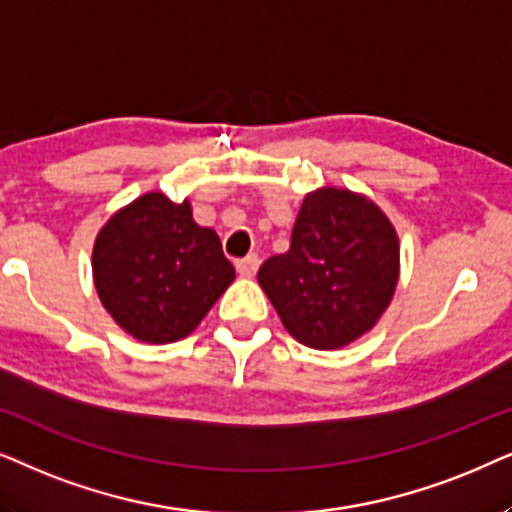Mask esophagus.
<instances>
[{
	"instance_id": "34e87169",
	"label": "esophagus",
	"mask_w": 512,
	"mask_h": 512,
	"mask_svg": "<svg viewBox=\"0 0 512 512\" xmlns=\"http://www.w3.org/2000/svg\"><path fill=\"white\" fill-rule=\"evenodd\" d=\"M257 269H260V257L257 255H248V257H243V260L236 262V271L241 276H252Z\"/></svg>"
}]
</instances>
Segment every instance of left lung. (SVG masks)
Listing matches in <instances>:
<instances>
[{
  "mask_svg": "<svg viewBox=\"0 0 512 512\" xmlns=\"http://www.w3.org/2000/svg\"><path fill=\"white\" fill-rule=\"evenodd\" d=\"M398 271V234L379 206L325 187L306 194L290 250L269 257L257 281L297 342L330 351L372 330Z\"/></svg>",
  "mask_w": 512,
  "mask_h": 512,
  "instance_id": "obj_1",
  "label": "left lung"
}]
</instances>
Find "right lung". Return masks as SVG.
<instances>
[{
	"label": "right lung",
	"mask_w": 512,
	"mask_h": 512,
	"mask_svg": "<svg viewBox=\"0 0 512 512\" xmlns=\"http://www.w3.org/2000/svg\"><path fill=\"white\" fill-rule=\"evenodd\" d=\"M236 271L220 236L199 227L189 201L149 192L100 229L93 281L109 316L128 335L168 344L196 330Z\"/></svg>",
	"instance_id": "obj_1"
}]
</instances>
